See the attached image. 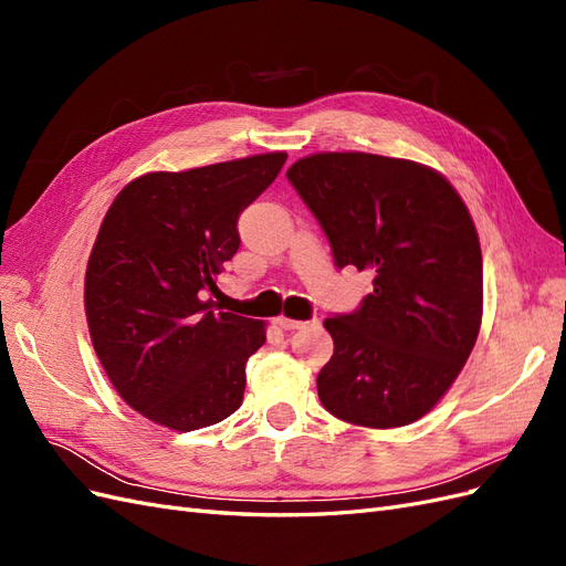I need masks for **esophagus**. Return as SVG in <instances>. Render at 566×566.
Instances as JSON below:
<instances>
[{
	"label": "esophagus",
	"instance_id": "obj_1",
	"mask_svg": "<svg viewBox=\"0 0 566 566\" xmlns=\"http://www.w3.org/2000/svg\"><path fill=\"white\" fill-rule=\"evenodd\" d=\"M279 325L283 331H304L310 328V325H316V318L312 321H295V318H279Z\"/></svg>",
	"mask_w": 566,
	"mask_h": 566
}]
</instances>
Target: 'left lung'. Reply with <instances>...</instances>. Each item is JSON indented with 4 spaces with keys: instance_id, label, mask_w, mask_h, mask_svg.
I'll return each mask as SVG.
<instances>
[{
    "instance_id": "1",
    "label": "left lung",
    "mask_w": 566,
    "mask_h": 566,
    "mask_svg": "<svg viewBox=\"0 0 566 566\" xmlns=\"http://www.w3.org/2000/svg\"><path fill=\"white\" fill-rule=\"evenodd\" d=\"M337 269L373 271V290L323 325L335 342L316 378L335 418L401 427L458 378L482 323V250L455 188L434 169L370 153H318L287 169Z\"/></svg>"
}]
</instances>
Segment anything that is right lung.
<instances>
[{"mask_svg":"<svg viewBox=\"0 0 566 566\" xmlns=\"http://www.w3.org/2000/svg\"><path fill=\"white\" fill-rule=\"evenodd\" d=\"M285 153L150 172L127 184L98 229L84 306L101 366L134 410L191 432L241 408L262 321L219 312L238 217L279 177Z\"/></svg>","mask_w":566,"mask_h":566,"instance_id":"right-lung-1","label":"right lung"}]
</instances>
